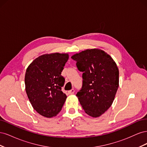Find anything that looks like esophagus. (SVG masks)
Segmentation results:
<instances>
[{
	"mask_svg": "<svg viewBox=\"0 0 147 147\" xmlns=\"http://www.w3.org/2000/svg\"><path fill=\"white\" fill-rule=\"evenodd\" d=\"M74 92H75L74 89H72V90H71L69 91V93L70 94H74Z\"/></svg>",
	"mask_w": 147,
	"mask_h": 147,
	"instance_id": "1",
	"label": "esophagus"
}]
</instances>
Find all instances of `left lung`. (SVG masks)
I'll use <instances>...</instances> for the list:
<instances>
[{"label":"left lung","mask_w":147,"mask_h":147,"mask_svg":"<svg viewBox=\"0 0 147 147\" xmlns=\"http://www.w3.org/2000/svg\"><path fill=\"white\" fill-rule=\"evenodd\" d=\"M83 72V86L77 97L83 109L99 117L112 105L119 86V70L113 58L98 48L87 49L72 56Z\"/></svg>","instance_id":"8db88e82"}]
</instances>
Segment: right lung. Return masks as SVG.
I'll use <instances>...</instances> for the list:
<instances>
[{"label": "right lung", "instance_id": "obj_1", "mask_svg": "<svg viewBox=\"0 0 147 147\" xmlns=\"http://www.w3.org/2000/svg\"><path fill=\"white\" fill-rule=\"evenodd\" d=\"M69 56L68 53L43 55L26 69V94L34 109L43 117H55L63 108L67 96L61 91L65 82L61 72Z\"/></svg>", "mask_w": 147, "mask_h": 147}]
</instances>
